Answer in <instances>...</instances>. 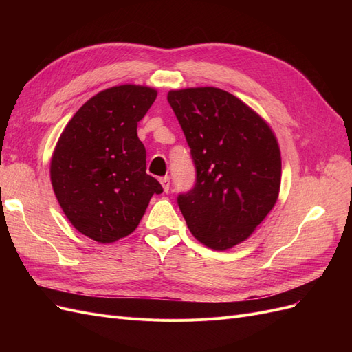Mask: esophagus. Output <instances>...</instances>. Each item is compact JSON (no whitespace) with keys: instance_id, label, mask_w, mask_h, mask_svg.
<instances>
[{"instance_id":"obj_1","label":"esophagus","mask_w":352,"mask_h":352,"mask_svg":"<svg viewBox=\"0 0 352 352\" xmlns=\"http://www.w3.org/2000/svg\"><path fill=\"white\" fill-rule=\"evenodd\" d=\"M160 182H162V185H163L164 192H168V189H170V177L164 176V177L160 179Z\"/></svg>"}]
</instances>
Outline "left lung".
Returning <instances> with one entry per match:
<instances>
[{"mask_svg":"<svg viewBox=\"0 0 352 352\" xmlns=\"http://www.w3.org/2000/svg\"><path fill=\"white\" fill-rule=\"evenodd\" d=\"M167 101L197 170L194 188L177 197L179 208L201 243L229 250L248 239L278 201V140L257 113L223 89L170 91Z\"/></svg>","mask_w":352,"mask_h":352,"instance_id":"left-lung-1","label":"left lung"}]
</instances>
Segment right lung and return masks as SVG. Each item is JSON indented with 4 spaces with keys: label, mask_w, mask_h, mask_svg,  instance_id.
<instances>
[{
    "label": "right lung",
    "mask_w": 352,
    "mask_h": 352,
    "mask_svg": "<svg viewBox=\"0 0 352 352\" xmlns=\"http://www.w3.org/2000/svg\"><path fill=\"white\" fill-rule=\"evenodd\" d=\"M157 91L120 85L94 95L72 117L51 158V184L66 217L82 235L111 243L138 228L163 188L146 175L138 122Z\"/></svg>",
    "instance_id": "1"
}]
</instances>
